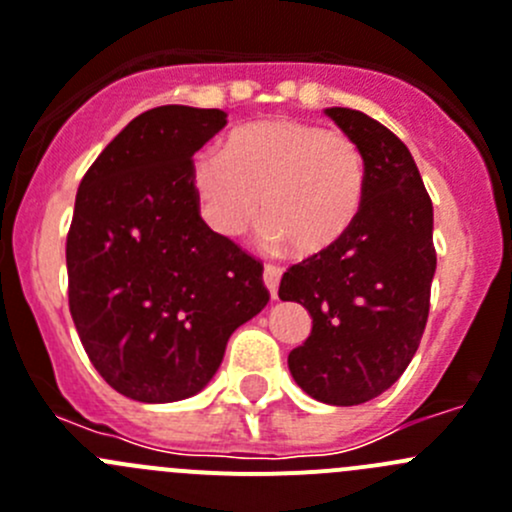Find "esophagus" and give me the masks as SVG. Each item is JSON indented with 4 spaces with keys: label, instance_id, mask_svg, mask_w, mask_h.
<instances>
[{
    "label": "esophagus",
    "instance_id": "obj_1",
    "mask_svg": "<svg viewBox=\"0 0 512 512\" xmlns=\"http://www.w3.org/2000/svg\"><path fill=\"white\" fill-rule=\"evenodd\" d=\"M280 278H283V270H280V267L265 265V272H262V280H265V288L270 290V298H278Z\"/></svg>",
    "mask_w": 512,
    "mask_h": 512
}]
</instances>
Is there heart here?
<instances>
[{"label":"heart","instance_id":"obj_1","mask_svg":"<svg viewBox=\"0 0 512 512\" xmlns=\"http://www.w3.org/2000/svg\"><path fill=\"white\" fill-rule=\"evenodd\" d=\"M189 179L214 234L237 240L262 217L267 245H290L300 257L333 250L356 224L366 197L358 143L298 118L240 126L224 141V154L194 156Z\"/></svg>","mask_w":512,"mask_h":512}]
</instances>
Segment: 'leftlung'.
<instances>
[{
  "instance_id": "obj_1",
  "label": "left lung",
  "mask_w": 512,
  "mask_h": 512,
  "mask_svg": "<svg viewBox=\"0 0 512 512\" xmlns=\"http://www.w3.org/2000/svg\"><path fill=\"white\" fill-rule=\"evenodd\" d=\"M366 161V197L333 250L290 267L280 300L305 305L310 336L288 356L295 384L333 407L384 394L417 353L437 252L434 212L409 148L351 108H326Z\"/></svg>"
}]
</instances>
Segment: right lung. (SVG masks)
<instances>
[{"instance_id": "right-lung-1", "label": "right lung", "mask_w": 512, "mask_h": 512, "mask_svg": "<svg viewBox=\"0 0 512 512\" xmlns=\"http://www.w3.org/2000/svg\"><path fill=\"white\" fill-rule=\"evenodd\" d=\"M224 126L219 108H151L75 197L70 315L98 374L143 404L199 394L229 336L270 300L260 262L207 227L191 189V156Z\"/></svg>"}]
</instances>
